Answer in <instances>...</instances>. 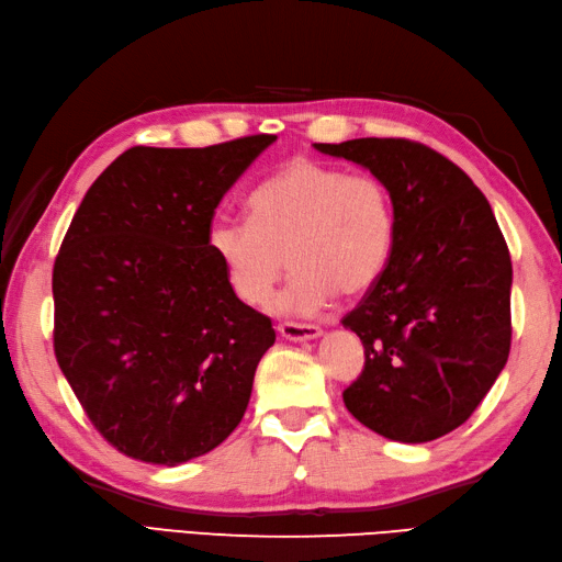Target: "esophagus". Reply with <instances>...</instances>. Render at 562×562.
<instances>
[{
    "mask_svg": "<svg viewBox=\"0 0 562 562\" xmlns=\"http://www.w3.org/2000/svg\"><path fill=\"white\" fill-rule=\"evenodd\" d=\"M319 329L317 325H297V323H281L279 325V335L291 339V341H303V339H315L319 337Z\"/></svg>",
    "mask_w": 562,
    "mask_h": 562,
    "instance_id": "obj_1",
    "label": "esophagus"
}]
</instances>
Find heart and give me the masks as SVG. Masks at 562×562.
<instances>
[{"label": "heart", "instance_id": "1", "mask_svg": "<svg viewBox=\"0 0 562 562\" xmlns=\"http://www.w3.org/2000/svg\"><path fill=\"white\" fill-rule=\"evenodd\" d=\"M247 203L249 221L217 215L205 235L233 293L247 305L269 301L289 259L295 273L273 307L295 315L323 311L339 291H371L391 265L395 199L373 171L295 157Z\"/></svg>", "mask_w": 562, "mask_h": 562}]
</instances>
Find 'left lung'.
Wrapping results in <instances>:
<instances>
[{"mask_svg":"<svg viewBox=\"0 0 562 562\" xmlns=\"http://www.w3.org/2000/svg\"><path fill=\"white\" fill-rule=\"evenodd\" d=\"M391 187V265L341 317L363 371L341 397L363 427L422 443L461 427L505 369L512 347V257L487 199L441 153L407 137L315 143Z\"/></svg>","mask_w":562,"mask_h":562,"instance_id":"left-lung-1","label":"left lung"}]
</instances>
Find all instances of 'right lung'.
<instances>
[{
  "instance_id": "add662e5",
  "label": "right lung",
  "mask_w": 562,
  "mask_h": 562,
  "mask_svg": "<svg viewBox=\"0 0 562 562\" xmlns=\"http://www.w3.org/2000/svg\"><path fill=\"white\" fill-rule=\"evenodd\" d=\"M277 135L135 145L101 171L53 267V349L94 429L135 461L177 465L243 419L277 331L205 245L223 193Z\"/></svg>"
}]
</instances>
